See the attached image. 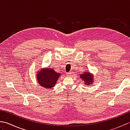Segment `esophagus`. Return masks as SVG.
Wrapping results in <instances>:
<instances>
[{"label":"esophagus","mask_w":130,"mask_h":130,"mask_svg":"<svg viewBox=\"0 0 130 130\" xmlns=\"http://www.w3.org/2000/svg\"><path fill=\"white\" fill-rule=\"evenodd\" d=\"M71 75H72V72H69V73H68V75L69 76H71Z\"/></svg>","instance_id":"esophagus-1"}]
</instances>
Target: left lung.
<instances>
[{
	"label": "left lung",
	"instance_id": "left-lung-1",
	"mask_svg": "<svg viewBox=\"0 0 130 130\" xmlns=\"http://www.w3.org/2000/svg\"><path fill=\"white\" fill-rule=\"evenodd\" d=\"M80 78H82L83 80L84 81L85 85H90L92 84L94 80L93 75L92 74H90L89 72H84L81 75H80Z\"/></svg>",
	"mask_w": 130,
	"mask_h": 130
}]
</instances>
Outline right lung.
Masks as SVG:
<instances>
[{"label":"right lung","mask_w":130,"mask_h":130,"mask_svg":"<svg viewBox=\"0 0 130 130\" xmlns=\"http://www.w3.org/2000/svg\"><path fill=\"white\" fill-rule=\"evenodd\" d=\"M61 75L53 69L45 68L38 71L36 75L38 83L41 86L50 89L55 86Z\"/></svg>","instance_id":"right-lung-1"}]
</instances>
